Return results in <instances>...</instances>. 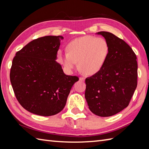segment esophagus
Listing matches in <instances>:
<instances>
[{
  "label": "esophagus",
  "instance_id": "34e87169",
  "mask_svg": "<svg viewBox=\"0 0 149 149\" xmlns=\"http://www.w3.org/2000/svg\"><path fill=\"white\" fill-rule=\"evenodd\" d=\"M84 77H79V80L81 81H84Z\"/></svg>",
  "mask_w": 149,
  "mask_h": 149
}]
</instances>
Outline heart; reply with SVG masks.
<instances>
[{"mask_svg":"<svg viewBox=\"0 0 149 149\" xmlns=\"http://www.w3.org/2000/svg\"><path fill=\"white\" fill-rule=\"evenodd\" d=\"M66 54L61 56L62 63L68 70L77 65L84 74L93 75L102 70L109 56V45L102 38L85 36L68 43Z\"/></svg>","mask_w":149,"mask_h":149,"instance_id":"heart-1","label":"heart"}]
</instances>
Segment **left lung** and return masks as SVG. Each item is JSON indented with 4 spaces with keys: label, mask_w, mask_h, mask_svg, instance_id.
I'll list each match as a JSON object with an SVG mask.
<instances>
[{
    "label": "left lung",
    "mask_w": 149,
    "mask_h": 149,
    "mask_svg": "<svg viewBox=\"0 0 149 149\" xmlns=\"http://www.w3.org/2000/svg\"><path fill=\"white\" fill-rule=\"evenodd\" d=\"M109 43V54L101 70L85 80V99L91 112L113 116L129 105L137 86L136 56L127 43L113 34L100 31Z\"/></svg>",
    "instance_id": "obj_1"
}]
</instances>
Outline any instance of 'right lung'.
<instances>
[{
  "mask_svg": "<svg viewBox=\"0 0 149 149\" xmlns=\"http://www.w3.org/2000/svg\"><path fill=\"white\" fill-rule=\"evenodd\" d=\"M61 36L31 41L16 53L10 81L20 105L35 115H54L64 108L71 88L79 81L67 75L56 61Z\"/></svg>",
  "mask_w": 149,
  "mask_h": 149,
  "instance_id": "right-lung-1",
  "label": "right lung"
}]
</instances>
